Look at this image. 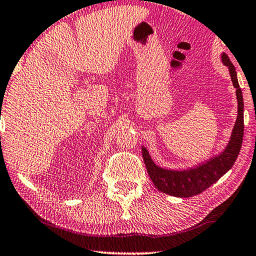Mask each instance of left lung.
Instances as JSON below:
<instances>
[{
    "instance_id": "obj_1",
    "label": "left lung",
    "mask_w": 256,
    "mask_h": 256,
    "mask_svg": "<svg viewBox=\"0 0 256 256\" xmlns=\"http://www.w3.org/2000/svg\"><path fill=\"white\" fill-rule=\"evenodd\" d=\"M222 58L224 64L228 66L233 86L236 88L238 98V118L228 144L220 155L213 157L212 160L200 164L199 166L183 171L166 170L157 166L150 158L148 150L142 148V157L150 180H152L154 185L164 194L182 198H188L202 194L233 166L238 155H239L244 138L242 92H241L239 82H238L236 68L230 62L228 56L222 54Z\"/></svg>"
}]
</instances>
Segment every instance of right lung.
<instances>
[{
    "instance_id": "1",
    "label": "right lung",
    "mask_w": 256,
    "mask_h": 256,
    "mask_svg": "<svg viewBox=\"0 0 256 256\" xmlns=\"http://www.w3.org/2000/svg\"><path fill=\"white\" fill-rule=\"evenodd\" d=\"M1 110H2V108H1Z\"/></svg>"
}]
</instances>
